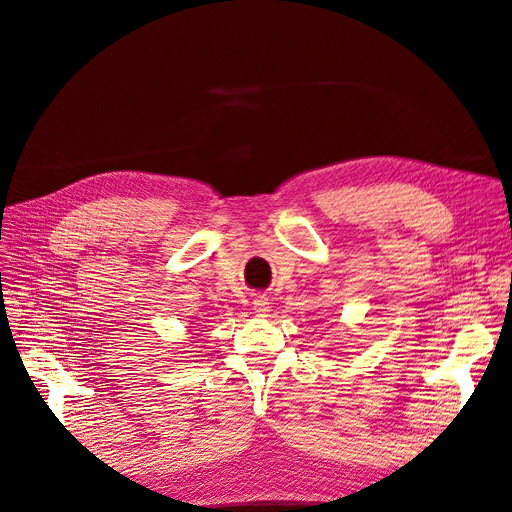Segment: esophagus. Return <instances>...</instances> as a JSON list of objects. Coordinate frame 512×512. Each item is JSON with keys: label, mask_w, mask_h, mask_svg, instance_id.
Segmentation results:
<instances>
[{"label": "esophagus", "mask_w": 512, "mask_h": 512, "mask_svg": "<svg viewBox=\"0 0 512 512\" xmlns=\"http://www.w3.org/2000/svg\"><path fill=\"white\" fill-rule=\"evenodd\" d=\"M252 305H254V311L258 313L260 318H264L266 313L270 311V303H268V297H264V295H258V297L252 301Z\"/></svg>", "instance_id": "34e87169"}]
</instances>
